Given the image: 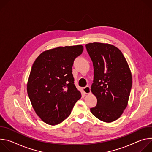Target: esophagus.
Instances as JSON below:
<instances>
[{
	"mask_svg": "<svg viewBox=\"0 0 152 152\" xmlns=\"http://www.w3.org/2000/svg\"><path fill=\"white\" fill-rule=\"evenodd\" d=\"M83 90L85 94H90L91 93V88L89 86H86L83 88Z\"/></svg>",
	"mask_w": 152,
	"mask_h": 152,
	"instance_id": "obj_1",
	"label": "esophagus"
}]
</instances>
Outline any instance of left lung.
<instances>
[{"mask_svg": "<svg viewBox=\"0 0 152 152\" xmlns=\"http://www.w3.org/2000/svg\"><path fill=\"white\" fill-rule=\"evenodd\" d=\"M94 67L91 91L97 102L91 113L110 123L117 120L127 105L132 77L122 52L116 47L100 42L85 45Z\"/></svg>", "mask_w": 152, "mask_h": 152, "instance_id": "obj_1", "label": "left lung"}]
</instances>
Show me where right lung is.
<instances>
[{
	"mask_svg": "<svg viewBox=\"0 0 152 152\" xmlns=\"http://www.w3.org/2000/svg\"><path fill=\"white\" fill-rule=\"evenodd\" d=\"M83 50L81 45L58 47L41 53L32 65L28 96L36 114L48 124L67 118L81 97L75 85L72 66Z\"/></svg>",
	"mask_w": 152,
	"mask_h": 152,
	"instance_id": "add662e5",
	"label": "right lung"
}]
</instances>
